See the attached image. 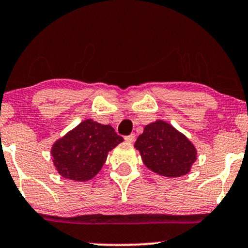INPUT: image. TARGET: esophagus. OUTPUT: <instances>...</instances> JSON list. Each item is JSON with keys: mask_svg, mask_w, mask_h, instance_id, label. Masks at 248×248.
I'll return each mask as SVG.
<instances>
[{"mask_svg": "<svg viewBox=\"0 0 248 248\" xmlns=\"http://www.w3.org/2000/svg\"><path fill=\"white\" fill-rule=\"evenodd\" d=\"M124 141L129 142V143H133V142L135 141V134H130V135L126 136V138H124Z\"/></svg>", "mask_w": 248, "mask_h": 248, "instance_id": "34e87169", "label": "esophagus"}]
</instances>
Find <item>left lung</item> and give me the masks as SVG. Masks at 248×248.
<instances>
[{
    "instance_id": "obj_1",
    "label": "left lung",
    "mask_w": 248,
    "mask_h": 248,
    "mask_svg": "<svg viewBox=\"0 0 248 248\" xmlns=\"http://www.w3.org/2000/svg\"><path fill=\"white\" fill-rule=\"evenodd\" d=\"M134 147L148 169L170 178L186 175L197 160L192 142L163 120L147 124Z\"/></svg>"
}]
</instances>
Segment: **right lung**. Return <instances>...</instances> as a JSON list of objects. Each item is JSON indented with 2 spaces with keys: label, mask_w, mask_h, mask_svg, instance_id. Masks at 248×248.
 <instances>
[{
  "label": "right lung",
  "mask_w": 248,
  "mask_h": 248,
  "mask_svg": "<svg viewBox=\"0 0 248 248\" xmlns=\"http://www.w3.org/2000/svg\"><path fill=\"white\" fill-rule=\"evenodd\" d=\"M122 141L112 126L87 119L53 143V164L62 177L90 181L101 170L108 152Z\"/></svg>",
  "instance_id": "add662e5"
}]
</instances>
